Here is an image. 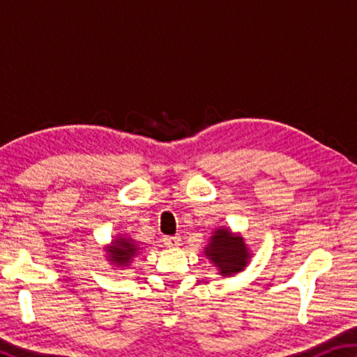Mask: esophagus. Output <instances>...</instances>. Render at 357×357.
Returning a JSON list of instances; mask_svg holds the SVG:
<instances>
[{
	"label": "esophagus",
	"instance_id": "34e87169",
	"mask_svg": "<svg viewBox=\"0 0 357 357\" xmlns=\"http://www.w3.org/2000/svg\"><path fill=\"white\" fill-rule=\"evenodd\" d=\"M162 243L167 247H178L181 245V238L179 236H164L162 238Z\"/></svg>",
	"mask_w": 357,
	"mask_h": 357
}]
</instances>
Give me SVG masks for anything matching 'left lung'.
I'll list each match as a JSON object with an SVG mask.
<instances>
[{"instance_id":"obj_1","label":"left lung","mask_w":357,"mask_h":357,"mask_svg":"<svg viewBox=\"0 0 357 357\" xmlns=\"http://www.w3.org/2000/svg\"><path fill=\"white\" fill-rule=\"evenodd\" d=\"M204 255L219 269L220 275L231 277L245 268L250 252L241 234H234L229 228L220 227L213 233L209 244L204 247Z\"/></svg>"}]
</instances>
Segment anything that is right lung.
Returning <instances> with one entry per match:
<instances>
[{
  "instance_id": "obj_1",
  "label": "right lung",
  "mask_w": 357,
  "mask_h": 357,
  "mask_svg": "<svg viewBox=\"0 0 357 357\" xmlns=\"http://www.w3.org/2000/svg\"><path fill=\"white\" fill-rule=\"evenodd\" d=\"M107 250V258L108 261L114 264V268H128L132 263V258H134L140 247L135 244V241L129 236H119L112 241V244L105 247Z\"/></svg>"
}]
</instances>
